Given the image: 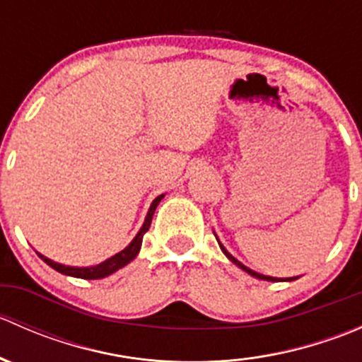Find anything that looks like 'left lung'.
<instances>
[{"instance_id":"8db88e82","label":"left lung","mask_w":362,"mask_h":362,"mask_svg":"<svg viewBox=\"0 0 362 362\" xmlns=\"http://www.w3.org/2000/svg\"><path fill=\"white\" fill-rule=\"evenodd\" d=\"M218 245H221L222 252H224V254H226V257H228L229 261H231V262H235V264L238 266V268H242L243 272H247V273H249V275L255 276V279H259V280H268V282H276V280H282V279H275V276H266V275H261V273H255L254 269L247 268V266H245V264H242V262H240L238 259H235V257H233V255L229 254V252L224 249V245H222V243H218ZM284 280H287V282H291V280H296V276H293V279H284Z\"/></svg>"}]
</instances>
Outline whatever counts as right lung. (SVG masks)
Here are the masks:
<instances>
[{"label":"right lung","instance_id":"right-lung-1","mask_svg":"<svg viewBox=\"0 0 362 362\" xmlns=\"http://www.w3.org/2000/svg\"><path fill=\"white\" fill-rule=\"evenodd\" d=\"M163 198H164V194H160L154 199V202H152L151 208H148L147 217H145L144 226H141V229L138 231V235L133 238V242H131L126 249L120 250L119 254L112 255L110 259L100 262V264L89 266V268H75V266H64V264H59V262H54L52 259L45 257V255H42V254H38V255L47 262V264L50 266V268H54L56 272L63 273V275L76 276V279H86V280L105 279V276L115 273L117 269H120V268H124L126 264H129V262L136 257L138 252H140V249H141V240H144V235L148 231V228H151V222H152V217H154L156 208H158V204Z\"/></svg>","mask_w":362,"mask_h":362}]
</instances>
